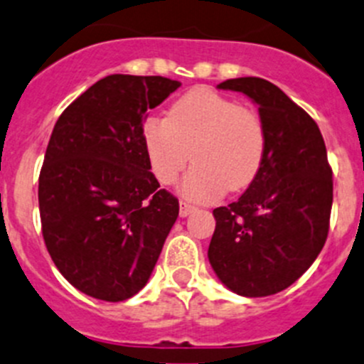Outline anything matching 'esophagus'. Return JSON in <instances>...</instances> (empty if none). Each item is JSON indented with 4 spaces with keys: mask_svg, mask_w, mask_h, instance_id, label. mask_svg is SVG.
<instances>
[{
    "mask_svg": "<svg viewBox=\"0 0 364 364\" xmlns=\"http://www.w3.org/2000/svg\"><path fill=\"white\" fill-rule=\"evenodd\" d=\"M195 210H196V207H195V205H191V203L184 202V200H182V202H180V210H178V214H180V216H182V218L189 216V214L195 213Z\"/></svg>",
    "mask_w": 364,
    "mask_h": 364,
    "instance_id": "1",
    "label": "esophagus"
}]
</instances>
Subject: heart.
<instances>
[{"mask_svg": "<svg viewBox=\"0 0 364 364\" xmlns=\"http://www.w3.org/2000/svg\"><path fill=\"white\" fill-rule=\"evenodd\" d=\"M146 157L155 178L173 184L189 157L195 166L178 189L193 202H214L248 188L261 171L266 128L254 109L207 87L176 100L168 117L148 116L143 124Z\"/></svg>", "mask_w": 364, "mask_h": 364, "instance_id": "heart-1", "label": "heart"}]
</instances>
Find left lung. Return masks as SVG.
<instances>
[{
	"instance_id": "1",
	"label": "left lung",
	"mask_w": 364,
	"mask_h": 364,
	"mask_svg": "<svg viewBox=\"0 0 364 364\" xmlns=\"http://www.w3.org/2000/svg\"><path fill=\"white\" fill-rule=\"evenodd\" d=\"M218 89L257 103L266 154L240 200L213 210L207 255L218 279L237 295H275L304 275L327 241L332 169L323 137L316 121L272 82L245 76Z\"/></svg>"
}]
</instances>
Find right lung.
<instances>
[{"label":"right lung","instance_id":"1","mask_svg":"<svg viewBox=\"0 0 364 364\" xmlns=\"http://www.w3.org/2000/svg\"><path fill=\"white\" fill-rule=\"evenodd\" d=\"M180 82L110 75L60 114L39 175L43 237L76 289L121 302L146 286L178 216L159 189L143 141L144 116Z\"/></svg>","mask_w":364,"mask_h":364}]
</instances>
